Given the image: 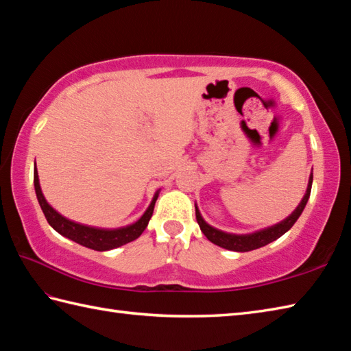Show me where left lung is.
<instances>
[{
  "instance_id": "obj_1",
  "label": "left lung",
  "mask_w": 351,
  "mask_h": 351,
  "mask_svg": "<svg viewBox=\"0 0 351 351\" xmlns=\"http://www.w3.org/2000/svg\"><path fill=\"white\" fill-rule=\"evenodd\" d=\"M312 178L314 175L311 173L309 176V182H308V189L304 196L302 199V202L299 204V206L291 213L285 220H282L279 223H276L273 226H268L265 229L256 230V232L252 234H229V232H223L220 229H215L211 225L204 220L202 215H200V211L197 210L196 206V220L200 226V230H202L204 235L210 240L211 243L220 245L223 249L232 250V252H250L255 250L259 247H264V245L270 244L271 241L278 240L283 234L288 232V230L293 228L294 223L297 221V219L300 217L304 206L308 204V199L311 196V189H312Z\"/></svg>"
}]
</instances>
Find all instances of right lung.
I'll list each match as a JSON object with an SVG mask.
<instances>
[{
    "mask_svg": "<svg viewBox=\"0 0 351 351\" xmlns=\"http://www.w3.org/2000/svg\"><path fill=\"white\" fill-rule=\"evenodd\" d=\"M34 190H36V196L37 200H39V205L42 208V211L47 217L49 225L54 228L58 234L69 238V240L75 241L84 247L98 250V252H106L111 250L116 247H121V245L131 243L134 240L143 234V230L146 229L149 220L152 217L154 213V206L156 199H158V193L160 190L155 193L154 199L151 205L147 206V210L141 217L132 223V225L123 226V228H117V229H104V228H93V226H87V225H81V223L72 221L69 219L63 217L60 213H57L54 208H52L47 199H45L42 189H40V182H39V175H37V169L34 170Z\"/></svg>",
    "mask_w": 351,
    "mask_h": 351,
    "instance_id": "add662e5",
    "label": "right lung"
}]
</instances>
